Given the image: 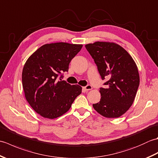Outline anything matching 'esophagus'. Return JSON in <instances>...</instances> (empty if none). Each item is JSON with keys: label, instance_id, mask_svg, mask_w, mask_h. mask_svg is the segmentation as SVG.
I'll return each instance as SVG.
<instances>
[{"label": "esophagus", "instance_id": "esophagus-1", "mask_svg": "<svg viewBox=\"0 0 158 158\" xmlns=\"http://www.w3.org/2000/svg\"><path fill=\"white\" fill-rule=\"evenodd\" d=\"M83 89H84V91L87 92V91H89V90H91L92 89V85H86L85 87H83Z\"/></svg>", "mask_w": 158, "mask_h": 158}]
</instances>
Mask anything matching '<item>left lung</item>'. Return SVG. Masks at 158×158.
I'll return each mask as SVG.
<instances>
[{"mask_svg": "<svg viewBox=\"0 0 158 158\" xmlns=\"http://www.w3.org/2000/svg\"><path fill=\"white\" fill-rule=\"evenodd\" d=\"M102 79H108L99 92L100 102L93 107L107 118L123 115L132 105L140 77L136 64L126 50L113 42L96 41L85 45Z\"/></svg>", "mask_w": 158, "mask_h": 158, "instance_id": "obj_1", "label": "left lung"}]
</instances>
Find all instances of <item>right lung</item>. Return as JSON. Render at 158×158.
Instances as JSON below:
<instances>
[{
  "instance_id": "1",
  "label": "right lung",
  "mask_w": 158,
  "mask_h": 158,
  "mask_svg": "<svg viewBox=\"0 0 158 158\" xmlns=\"http://www.w3.org/2000/svg\"><path fill=\"white\" fill-rule=\"evenodd\" d=\"M81 44L59 42L45 44L26 60L22 70L25 98L36 113L48 119L62 116L81 94L82 88L70 85L58 76L68 71L69 63Z\"/></svg>"
}]
</instances>
